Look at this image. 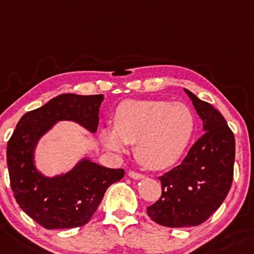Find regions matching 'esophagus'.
<instances>
[{"mask_svg":"<svg viewBox=\"0 0 254 254\" xmlns=\"http://www.w3.org/2000/svg\"><path fill=\"white\" fill-rule=\"evenodd\" d=\"M127 175H129L131 179H136V180H138V179H142L143 178V175L141 174V173L134 172V170H130V172L127 173Z\"/></svg>","mask_w":254,"mask_h":254,"instance_id":"34e87169","label":"esophagus"}]
</instances>
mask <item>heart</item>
Here are the masks:
<instances>
[{
	"instance_id": "b5f03b06",
	"label": "heart",
	"mask_w": 254,
	"mask_h": 254,
	"mask_svg": "<svg viewBox=\"0 0 254 254\" xmlns=\"http://www.w3.org/2000/svg\"><path fill=\"white\" fill-rule=\"evenodd\" d=\"M114 127L102 130L109 151H125L135 143L140 164L163 170L183 157L194 131V116L188 106L161 100H129L116 108Z\"/></svg>"
}]
</instances>
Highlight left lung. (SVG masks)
Listing matches in <instances>:
<instances>
[{
  "label": "left lung",
  "mask_w": 254,
  "mask_h": 254,
  "mask_svg": "<svg viewBox=\"0 0 254 254\" xmlns=\"http://www.w3.org/2000/svg\"><path fill=\"white\" fill-rule=\"evenodd\" d=\"M184 90L203 122L204 134L181 164L158 178L162 196L147 207V214L168 228H190L204 223L226 198L234 178V132L214 107Z\"/></svg>",
  "instance_id": "left-lung-1"
}]
</instances>
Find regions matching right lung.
<instances>
[{
  "instance_id": "add662e5",
  "label": "right lung",
  "mask_w": 254,
  "mask_h": 254,
  "mask_svg": "<svg viewBox=\"0 0 254 254\" xmlns=\"http://www.w3.org/2000/svg\"><path fill=\"white\" fill-rule=\"evenodd\" d=\"M103 95L64 93L28 112L7 143L10 188L19 207L45 229H69L90 221L107 189L123 179V169H109L82 159L66 174L46 178L36 170L34 149L53 124L73 120L89 131L98 127Z\"/></svg>"
}]
</instances>
